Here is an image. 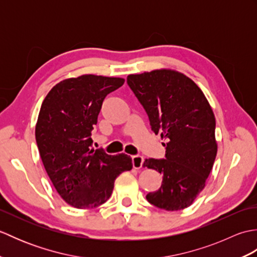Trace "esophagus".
Listing matches in <instances>:
<instances>
[{"instance_id": "1", "label": "esophagus", "mask_w": 257, "mask_h": 257, "mask_svg": "<svg viewBox=\"0 0 257 257\" xmlns=\"http://www.w3.org/2000/svg\"><path fill=\"white\" fill-rule=\"evenodd\" d=\"M144 166V157L141 156H133V167L135 169H140Z\"/></svg>"}]
</instances>
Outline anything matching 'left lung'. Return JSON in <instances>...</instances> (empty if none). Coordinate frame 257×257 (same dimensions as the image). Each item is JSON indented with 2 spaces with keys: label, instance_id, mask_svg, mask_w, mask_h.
<instances>
[{
  "label": "left lung",
  "instance_id": "8db88e82",
  "mask_svg": "<svg viewBox=\"0 0 257 257\" xmlns=\"http://www.w3.org/2000/svg\"><path fill=\"white\" fill-rule=\"evenodd\" d=\"M127 84L148 114L152 132L166 140L165 159L145 160V167L163 176L161 188L146 198L166 211L185 209L205 187L216 157L210 103L192 79L170 69L129 75Z\"/></svg>",
  "mask_w": 257,
  "mask_h": 257
}]
</instances>
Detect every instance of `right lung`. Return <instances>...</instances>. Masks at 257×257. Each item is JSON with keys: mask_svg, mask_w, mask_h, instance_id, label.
Wrapping results in <instances>:
<instances>
[{"mask_svg": "<svg viewBox=\"0 0 257 257\" xmlns=\"http://www.w3.org/2000/svg\"><path fill=\"white\" fill-rule=\"evenodd\" d=\"M123 83L122 78L96 75L65 79L41 106L35 128L41 159L58 194L77 209L105 203L116 178L133 168L127 155L91 148L102 101Z\"/></svg>", "mask_w": 257, "mask_h": 257, "instance_id": "add662e5", "label": "right lung"}]
</instances>
